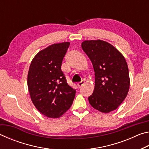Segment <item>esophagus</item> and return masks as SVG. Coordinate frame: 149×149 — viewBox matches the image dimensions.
<instances>
[{"label":"esophagus","mask_w":149,"mask_h":149,"mask_svg":"<svg viewBox=\"0 0 149 149\" xmlns=\"http://www.w3.org/2000/svg\"><path fill=\"white\" fill-rule=\"evenodd\" d=\"M85 84V81L84 80H82L81 81H80V82H79L77 84V85H78V87H81L82 85H84Z\"/></svg>","instance_id":"34e87169"}]
</instances>
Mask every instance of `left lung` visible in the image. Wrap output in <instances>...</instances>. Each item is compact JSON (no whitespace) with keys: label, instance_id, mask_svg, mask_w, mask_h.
<instances>
[{"label":"left lung","instance_id":"1","mask_svg":"<svg viewBox=\"0 0 149 149\" xmlns=\"http://www.w3.org/2000/svg\"><path fill=\"white\" fill-rule=\"evenodd\" d=\"M81 47L95 71V89L88 98L90 104L104 113L116 110L125 99L130 88L125 58L112 45L101 40L85 41Z\"/></svg>","mask_w":149,"mask_h":149}]
</instances>
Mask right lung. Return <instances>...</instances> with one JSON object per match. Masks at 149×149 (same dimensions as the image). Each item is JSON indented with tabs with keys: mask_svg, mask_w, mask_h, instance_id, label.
I'll return each mask as SVG.
<instances>
[{
	"mask_svg": "<svg viewBox=\"0 0 149 149\" xmlns=\"http://www.w3.org/2000/svg\"><path fill=\"white\" fill-rule=\"evenodd\" d=\"M69 42L53 44L34 57L27 75V86L35 107L51 118L61 116L71 107L75 89L68 84L61 70Z\"/></svg>",
	"mask_w": 149,
	"mask_h": 149,
	"instance_id": "right-lung-1",
	"label": "right lung"
}]
</instances>
